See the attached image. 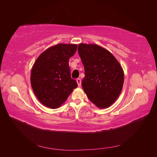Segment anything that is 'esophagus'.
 Listing matches in <instances>:
<instances>
[{
  "label": "esophagus",
  "mask_w": 157,
  "mask_h": 157,
  "mask_svg": "<svg viewBox=\"0 0 157 157\" xmlns=\"http://www.w3.org/2000/svg\"><path fill=\"white\" fill-rule=\"evenodd\" d=\"M77 82L78 84V86H81V80H80V78H77Z\"/></svg>",
  "instance_id": "obj_1"
}]
</instances>
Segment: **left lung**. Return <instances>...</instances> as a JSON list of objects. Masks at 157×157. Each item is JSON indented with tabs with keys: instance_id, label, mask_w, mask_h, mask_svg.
I'll use <instances>...</instances> for the list:
<instances>
[{
	"instance_id": "left-lung-1",
	"label": "left lung",
	"mask_w": 157,
	"mask_h": 157,
	"mask_svg": "<svg viewBox=\"0 0 157 157\" xmlns=\"http://www.w3.org/2000/svg\"><path fill=\"white\" fill-rule=\"evenodd\" d=\"M78 52L84 67L82 86L87 97L100 109L111 105L124 83L121 65L110 52L96 44H79Z\"/></svg>"
}]
</instances>
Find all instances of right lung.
<instances>
[{
	"label": "right lung",
	"instance_id": "add662e5",
	"mask_svg": "<svg viewBox=\"0 0 157 157\" xmlns=\"http://www.w3.org/2000/svg\"><path fill=\"white\" fill-rule=\"evenodd\" d=\"M77 44H58L46 50L33 66L31 84L41 103L56 109L78 86L71 78L69 59L77 51Z\"/></svg>",
	"mask_w": 157,
	"mask_h": 157
}]
</instances>
